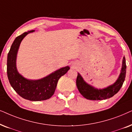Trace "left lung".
I'll use <instances>...</instances> for the list:
<instances>
[{
  "mask_svg": "<svg viewBox=\"0 0 132 132\" xmlns=\"http://www.w3.org/2000/svg\"><path fill=\"white\" fill-rule=\"evenodd\" d=\"M126 74V59L124 57L122 60V66L121 72L118 79L113 85L104 89H95L90 85L86 83L80 73H78L77 77L76 84L80 94L87 100H102L110 98L118 92L124 83Z\"/></svg>",
  "mask_w": 132,
  "mask_h": 132,
  "instance_id": "obj_1",
  "label": "left lung"
}]
</instances>
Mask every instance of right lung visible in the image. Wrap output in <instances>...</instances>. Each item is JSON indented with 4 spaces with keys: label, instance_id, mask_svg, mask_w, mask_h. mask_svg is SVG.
Instances as JSON below:
<instances>
[{
    "label": "right lung",
    "instance_id": "obj_1",
    "mask_svg": "<svg viewBox=\"0 0 132 132\" xmlns=\"http://www.w3.org/2000/svg\"><path fill=\"white\" fill-rule=\"evenodd\" d=\"M33 31H29L17 37L12 44L7 57V75L11 86L21 97L30 101H38L48 100L53 95L58 81L70 68L69 66L61 68L48 77L35 81L26 80L19 74L15 65L17 51L23 38Z\"/></svg>",
    "mask_w": 132,
    "mask_h": 132
}]
</instances>
